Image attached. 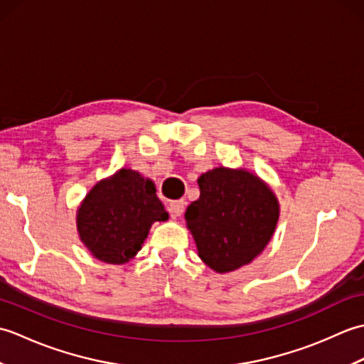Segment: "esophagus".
Wrapping results in <instances>:
<instances>
[{
  "label": "esophagus",
  "instance_id": "obj_1",
  "mask_svg": "<svg viewBox=\"0 0 364 364\" xmlns=\"http://www.w3.org/2000/svg\"><path fill=\"white\" fill-rule=\"evenodd\" d=\"M167 210H168L170 215H172L173 219L180 218V215H181L183 211H184V202H183V200H175V202H170Z\"/></svg>",
  "mask_w": 364,
  "mask_h": 364
}]
</instances>
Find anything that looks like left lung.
<instances>
[{
    "label": "left lung",
    "instance_id": "8db88e82",
    "mask_svg": "<svg viewBox=\"0 0 364 364\" xmlns=\"http://www.w3.org/2000/svg\"><path fill=\"white\" fill-rule=\"evenodd\" d=\"M200 197L184 218L198 257L219 274L249 264L272 237L280 206L267 184L245 168L215 167L198 178Z\"/></svg>",
    "mask_w": 364,
    "mask_h": 364
}]
</instances>
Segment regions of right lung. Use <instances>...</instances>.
Returning <instances> with one entry per match:
<instances>
[{"mask_svg":"<svg viewBox=\"0 0 364 364\" xmlns=\"http://www.w3.org/2000/svg\"><path fill=\"white\" fill-rule=\"evenodd\" d=\"M167 219L153 181L120 168L90 189L78 208L76 227L97 259L123 264L142 249L153 223Z\"/></svg>","mask_w":364,"mask_h":364,"instance_id":"1","label":"right lung"}]
</instances>
